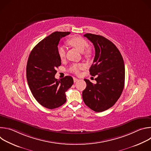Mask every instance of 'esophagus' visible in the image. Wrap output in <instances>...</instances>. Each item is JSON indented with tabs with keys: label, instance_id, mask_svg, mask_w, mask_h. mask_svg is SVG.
<instances>
[{
	"label": "esophagus",
	"instance_id": "esophagus-1",
	"mask_svg": "<svg viewBox=\"0 0 151 151\" xmlns=\"http://www.w3.org/2000/svg\"><path fill=\"white\" fill-rule=\"evenodd\" d=\"M78 78H73V81H74V82H77V81H78Z\"/></svg>",
	"mask_w": 151,
	"mask_h": 151
}]
</instances>
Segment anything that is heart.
<instances>
[{"label": "heart", "mask_w": 151, "mask_h": 151, "mask_svg": "<svg viewBox=\"0 0 151 151\" xmlns=\"http://www.w3.org/2000/svg\"><path fill=\"white\" fill-rule=\"evenodd\" d=\"M69 44L73 46L76 48H77L79 51L83 53V55L85 57H88L90 55L91 51L87 48L88 47L89 45L88 42L84 39L83 38L80 36H75L71 38L69 41ZM58 54L59 57L61 60H63L66 57V49L63 45H59L58 47ZM84 65L83 64L79 63V64H73L71 65L69 68V70L70 72H72L75 74H79L81 70L84 68Z\"/></svg>", "instance_id": "heart-1"}]
</instances>
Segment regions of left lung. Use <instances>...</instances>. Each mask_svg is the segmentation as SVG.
I'll return each mask as SVG.
<instances>
[{
    "instance_id": "left-lung-1",
    "label": "left lung",
    "mask_w": 151,
    "mask_h": 151,
    "mask_svg": "<svg viewBox=\"0 0 151 151\" xmlns=\"http://www.w3.org/2000/svg\"><path fill=\"white\" fill-rule=\"evenodd\" d=\"M94 45L95 57L90 69L97 83L85 79L86 88L82 91L85 104L91 109L101 112L112 107L120 97L124 87L125 66L123 58L113 43L106 37L87 33L83 35Z\"/></svg>"
}]
</instances>
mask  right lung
<instances>
[{"label":"right lung","mask_w":151,"mask_h":151,"mask_svg":"<svg viewBox=\"0 0 151 151\" xmlns=\"http://www.w3.org/2000/svg\"><path fill=\"white\" fill-rule=\"evenodd\" d=\"M69 32H55L42 40L31 51L27 64L26 76L30 90L37 101L52 109L66 101V92L73 83L70 76L55 78L57 68L61 65L58 54L60 39Z\"/></svg>","instance_id":"add662e5"}]
</instances>
